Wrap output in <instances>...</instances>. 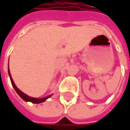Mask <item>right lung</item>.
Returning <instances> with one entry per match:
<instances>
[{
	"instance_id": "1",
	"label": "right lung",
	"mask_w": 130,
	"mask_h": 130,
	"mask_svg": "<svg viewBox=\"0 0 130 130\" xmlns=\"http://www.w3.org/2000/svg\"><path fill=\"white\" fill-rule=\"evenodd\" d=\"M8 72H9V78H10V80H11V83H12V85L13 88L15 89V91L17 92V94H18V95H19V96H20L24 100H25V101H29V102H32V103H42V102L45 101L47 98H49L50 97H51L52 94H51V95H49V96H47L46 98H32V97H30V96L25 94L23 93L21 90H19V89L17 88V86H15V84L14 83V82H13V80H12V77H11L9 70H8Z\"/></svg>"
}]
</instances>
